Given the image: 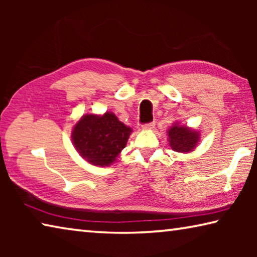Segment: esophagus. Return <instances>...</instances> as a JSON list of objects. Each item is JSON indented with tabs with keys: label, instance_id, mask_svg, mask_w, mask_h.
Instances as JSON below:
<instances>
[{
	"label": "esophagus",
	"instance_id": "1",
	"mask_svg": "<svg viewBox=\"0 0 257 257\" xmlns=\"http://www.w3.org/2000/svg\"><path fill=\"white\" fill-rule=\"evenodd\" d=\"M154 125H155L154 122H149V123H144V124H143L142 128L145 129V130H149V129L154 128Z\"/></svg>",
	"mask_w": 257,
	"mask_h": 257
}]
</instances>
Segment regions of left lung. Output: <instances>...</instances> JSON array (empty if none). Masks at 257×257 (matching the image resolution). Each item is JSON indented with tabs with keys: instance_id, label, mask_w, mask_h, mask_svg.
I'll return each mask as SVG.
<instances>
[{
	"instance_id": "obj_1",
	"label": "left lung",
	"mask_w": 257,
	"mask_h": 257,
	"mask_svg": "<svg viewBox=\"0 0 257 257\" xmlns=\"http://www.w3.org/2000/svg\"><path fill=\"white\" fill-rule=\"evenodd\" d=\"M168 134L171 149L176 152H180V153L193 151L199 139V135L196 132L178 123L173 124L169 129Z\"/></svg>"
}]
</instances>
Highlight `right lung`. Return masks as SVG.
I'll return each instance as SVG.
<instances>
[{"instance_id":"1","label":"right lung","mask_w":257,"mask_h":257,"mask_svg":"<svg viewBox=\"0 0 257 257\" xmlns=\"http://www.w3.org/2000/svg\"><path fill=\"white\" fill-rule=\"evenodd\" d=\"M133 130L111 112L102 116L86 114L72 130V142L76 150L87 162L107 167L127 145Z\"/></svg>"}]
</instances>
